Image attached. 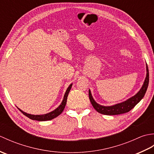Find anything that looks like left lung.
Here are the masks:
<instances>
[{"label": "left lung", "instance_id": "left-lung-1", "mask_svg": "<svg viewBox=\"0 0 154 154\" xmlns=\"http://www.w3.org/2000/svg\"><path fill=\"white\" fill-rule=\"evenodd\" d=\"M149 84V71L148 65L146 64V76L145 78L144 82H143L141 89L135 95L129 98L128 99L124 101V102L114 104L112 106H103L98 104L92 96L91 91L89 89V97L91 104H92L94 109H95L100 114H105V115H117V114H124L129 112L132 110L143 97H144L146 92L148 89Z\"/></svg>", "mask_w": 154, "mask_h": 154}]
</instances>
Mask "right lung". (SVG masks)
<instances>
[{
  "label": "right lung",
  "mask_w": 154,
  "mask_h": 154,
  "mask_svg": "<svg viewBox=\"0 0 154 154\" xmlns=\"http://www.w3.org/2000/svg\"><path fill=\"white\" fill-rule=\"evenodd\" d=\"M72 85L73 84L71 83L70 85L68 87L66 91H65V93L64 97H63V100H62V102L60 104V105L59 106L57 109H55L54 110L51 111V112H50L45 114H39V115H38L37 114V115H34V114H28V113L25 112H24V111H22L21 109H20L19 108L17 107L18 109L20 111V112L23 114H24L26 116H27L30 119L34 120L47 121V120H50L54 119H55V118L58 116L60 114H61V112L63 111V110L65 109V105H66L67 97H68L69 93V91L71 89Z\"/></svg>",
  "instance_id": "right-lung-1"
}]
</instances>
